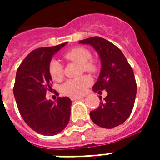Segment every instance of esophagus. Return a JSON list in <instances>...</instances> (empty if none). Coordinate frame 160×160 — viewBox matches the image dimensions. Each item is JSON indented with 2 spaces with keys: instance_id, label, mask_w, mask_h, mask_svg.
I'll return each instance as SVG.
<instances>
[{
  "instance_id": "34e87169",
  "label": "esophagus",
  "mask_w": 160,
  "mask_h": 160,
  "mask_svg": "<svg viewBox=\"0 0 160 160\" xmlns=\"http://www.w3.org/2000/svg\"><path fill=\"white\" fill-rule=\"evenodd\" d=\"M70 99H71V100H72V101H75V100H81V99H82V97H71Z\"/></svg>"
}]
</instances>
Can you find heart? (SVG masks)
<instances>
[{"instance_id":"1","label":"heart","mask_w":160,"mask_h":160,"mask_svg":"<svg viewBox=\"0 0 160 160\" xmlns=\"http://www.w3.org/2000/svg\"><path fill=\"white\" fill-rule=\"evenodd\" d=\"M91 54L87 49L75 47L64 54L65 60L80 64L81 70L86 72H94L96 70L95 63L90 60ZM49 72L54 80L60 81L63 77V67L57 60H52L49 65ZM92 80L87 75L70 79L62 85V91L66 95L71 97H79L86 92L88 87L91 85Z\"/></svg>"}]
</instances>
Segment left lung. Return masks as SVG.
<instances>
[{
	"label": "left lung",
	"mask_w": 160,
	"mask_h": 160,
	"mask_svg": "<svg viewBox=\"0 0 160 160\" xmlns=\"http://www.w3.org/2000/svg\"><path fill=\"white\" fill-rule=\"evenodd\" d=\"M79 43L90 45L97 51L101 70L92 88L94 92H107L104 100L100 97L99 107L90 113V119L105 129L123 124L131 114L136 96V81L131 66L122 51L105 39L90 37Z\"/></svg>",
	"instance_id": "obj_1"
}]
</instances>
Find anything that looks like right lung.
I'll return each instance as SVG.
<instances>
[{"label": "right lung", "mask_w": 160, "mask_h": 160, "mask_svg": "<svg viewBox=\"0 0 160 160\" xmlns=\"http://www.w3.org/2000/svg\"><path fill=\"white\" fill-rule=\"evenodd\" d=\"M66 44L34 50L16 71L13 92L20 114L30 128L47 136L59 134L70 120V98L58 97L55 102L46 98V90H51L50 62Z\"/></svg>", "instance_id": "obj_1"}]
</instances>
